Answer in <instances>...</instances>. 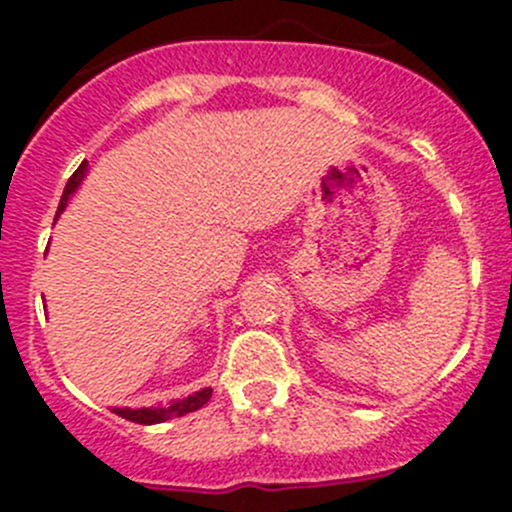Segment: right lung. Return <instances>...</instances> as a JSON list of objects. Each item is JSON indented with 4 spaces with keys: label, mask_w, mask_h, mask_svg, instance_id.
I'll return each mask as SVG.
<instances>
[{
    "label": "right lung",
    "mask_w": 512,
    "mask_h": 512,
    "mask_svg": "<svg viewBox=\"0 0 512 512\" xmlns=\"http://www.w3.org/2000/svg\"><path fill=\"white\" fill-rule=\"evenodd\" d=\"M86 170H89V163H81L79 170H76L74 175L69 178V183H66L64 188V195H61V203H59V210H56V215L64 213V208L69 205V198L76 193V188L81 185V180H84ZM210 396H213V389H200L195 391V394L185 396V399H178L173 401V404L168 406H148V409H128V406H113V414H118L121 418H126V421H133V423H143V426H153V423H163V421H170V418H180L185 414H193V411L203 409L205 404L210 401Z\"/></svg>",
    "instance_id": "1"
}]
</instances>
